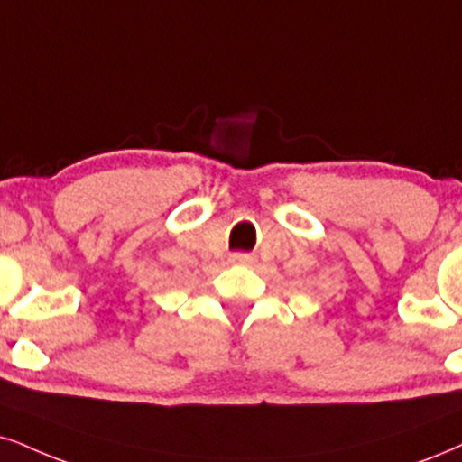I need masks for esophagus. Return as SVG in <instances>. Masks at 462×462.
Instances as JSON below:
<instances>
[{
  "mask_svg": "<svg viewBox=\"0 0 462 462\" xmlns=\"http://www.w3.org/2000/svg\"><path fill=\"white\" fill-rule=\"evenodd\" d=\"M229 259H231V263H244V265L254 263V254H250V253H233Z\"/></svg>",
  "mask_w": 462,
  "mask_h": 462,
  "instance_id": "esophagus-1",
  "label": "esophagus"
}]
</instances>
